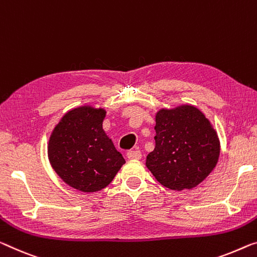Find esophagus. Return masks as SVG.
I'll list each match as a JSON object with an SVG mask.
<instances>
[{
  "label": "esophagus",
  "instance_id": "esophagus-1",
  "mask_svg": "<svg viewBox=\"0 0 257 257\" xmlns=\"http://www.w3.org/2000/svg\"><path fill=\"white\" fill-rule=\"evenodd\" d=\"M128 160H140L141 159V152L140 151H130L126 154Z\"/></svg>",
  "mask_w": 257,
  "mask_h": 257
}]
</instances>
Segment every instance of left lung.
Here are the masks:
<instances>
[{
	"label": "left lung",
	"instance_id": "8db88e82",
	"mask_svg": "<svg viewBox=\"0 0 257 257\" xmlns=\"http://www.w3.org/2000/svg\"><path fill=\"white\" fill-rule=\"evenodd\" d=\"M155 149L146 165L172 191L197 186L218 162L220 145L208 118L194 105L161 109L156 113Z\"/></svg>",
	"mask_w": 257,
	"mask_h": 257
}]
</instances>
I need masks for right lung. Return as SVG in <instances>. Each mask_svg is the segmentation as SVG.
<instances>
[{"instance_id": "1", "label": "right lung", "mask_w": 257, "mask_h": 257, "mask_svg": "<svg viewBox=\"0 0 257 257\" xmlns=\"http://www.w3.org/2000/svg\"><path fill=\"white\" fill-rule=\"evenodd\" d=\"M105 110L90 105L70 110L49 138L48 157L60 178L85 193L111 183L124 157L102 128Z\"/></svg>"}]
</instances>
